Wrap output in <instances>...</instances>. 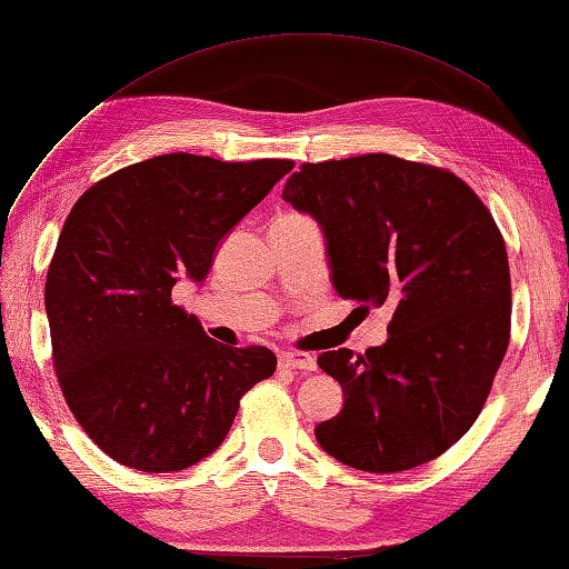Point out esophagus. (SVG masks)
<instances>
[{"label": "esophagus", "instance_id": "obj_1", "mask_svg": "<svg viewBox=\"0 0 569 569\" xmlns=\"http://www.w3.org/2000/svg\"><path fill=\"white\" fill-rule=\"evenodd\" d=\"M278 365L283 369H299V372H313L317 369V359L311 355H303V351H283L278 357Z\"/></svg>", "mask_w": 569, "mask_h": 569}]
</instances>
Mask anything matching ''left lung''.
I'll list each match as a JSON object with an SVG mask.
<instances>
[{"instance_id":"8db88e82","label":"left lung","mask_w":569,"mask_h":569,"mask_svg":"<svg viewBox=\"0 0 569 569\" xmlns=\"http://www.w3.org/2000/svg\"><path fill=\"white\" fill-rule=\"evenodd\" d=\"M283 200L319 222L341 299L392 306L385 345L317 359L345 392L319 446L398 473L461 440L509 347L511 278L491 212L463 179L390 154L303 164Z\"/></svg>"}]
</instances>
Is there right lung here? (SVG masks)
<instances>
[{
	"instance_id": "right-lung-1",
	"label": "right lung",
	"mask_w": 569,
	"mask_h": 569,
	"mask_svg": "<svg viewBox=\"0 0 569 569\" xmlns=\"http://www.w3.org/2000/svg\"><path fill=\"white\" fill-rule=\"evenodd\" d=\"M291 169L161 154L70 210L44 281L52 362L80 428L113 461L147 473L200 463L242 395L276 372L273 351L218 345L171 291L204 281L218 242Z\"/></svg>"
}]
</instances>
